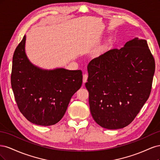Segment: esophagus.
Returning a JSON list of instances; mask_svg holds the SVG:
<instances>
[{"instance_id":"esophagus-1","label":"esophagus","mask_w":160,"mask_h":160,"mask_svg":"<svg viewBox=\"0 0 160 160\" xmlns=\"http://www.w3.org/2000/svg\"><path fill=\"white\" fill-rule=\"evenodd\" d=\"M88 74H84L83 77V83H86L87 81H88Z\"/></svg>"}]
</instances>
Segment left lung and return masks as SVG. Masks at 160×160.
Instances as JSON below:
<instances>
[{
	"instance_id": "8db88e82",
	"label": "left lung",
	"mask_w": 160,
	"mask_h": 160,
	"mask_svg": "<svg viewBox=\"0 0 160 160\" xmlns=\"http://www.w3.org/2000/svg\"><path fill=\"white\" fill-rule=\"evenodd\" d=\"M92 117L109 129L128 126L151 93L155 60L146 40L135 38L120 49H111L88 66Z\"/></svg>"
}]
</instances>
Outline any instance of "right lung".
I'll return each instance as SVG.
<instances>
[{
	"instance_id": "obj_1",
	"label": "right lung",
	"mask_w": 160,
	"mask_h": 160,
	"mask_svg": "<svg viewBox=\"0 0 160 160\" xmlns=\"http://www.w3.org/2000/svg\"><path fill=\"white\" fill-rule=\"evenodd\" d=\"M25 35L14 51L11 86L17 106L30 122L42 126L58 123L72 96L83 82L81 70H45L32 65L26 55Z\"/></svg>"
}]
</instances>
